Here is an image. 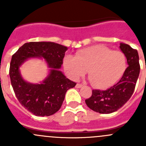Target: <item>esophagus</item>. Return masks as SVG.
<instances>
[{
    "label": "esophagus",
    "mask_w": 146,
    "mask_h": 146,
    "mask_svg": "<svg viewBox=\"0 0 146 146\" xmlns=\"http://www.w3.org/2000/svg\"><path fill=\"white\" fill-rule=\"evenodd\" d=\"M82 86H83V85H82V84H80V83H77V84H76V87L77 88H80Z\"/></svg>",
    "instance_id": "1"
}]
</instances>
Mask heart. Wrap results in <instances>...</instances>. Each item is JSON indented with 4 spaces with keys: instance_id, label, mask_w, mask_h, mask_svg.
I'll return each mask as SVG.
<instances>
[{
    "instance_id": "obj_1",
    "label": "heart",
    "mask_w": 146,
    "mask_h": 146,
    "mask_svg": "<svg viewBox=\"0 0 146 146\" xmlns=\"http://www.w3.org/2000/svg\"><path fill=\"white\" fill-rule=\"evenodd\" d=\"M63 64L66 74L72 80H78L88 70L91 85L98 89H106L121 78L127 68V60L121 51L95 45L79 50L75 56H65Z\"/></svg>"
}]
</instances>
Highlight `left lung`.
Instances as JSON below:
<instances>
[{
	"mask_svg": "<svg viewBox=\"0 0 146 146\" xmlns=\"http://www.w3.org/2000/svg\"><path fill=\"white\" fill-rule=\"evenodd\" d=\"M120 48L125 54L129 65L120 80L106 90H92V96L85 100L90 109L100 114L114 112L124 105L134 92L140 73L139 56L136 49L121 43Z\"/></svg>",
	"mask_w": 146,
	"mask_h": 146,
	"instance_id": "8db88e82",
	"label": "left lung"
}]
</instances>
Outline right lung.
Instances as JSON below:
<instances>
[{
    "label": "right lung",
    "mask_w": 146,
    "mask_h": 146,
    "mask_svg": "<svg viewBox=\"0 0 146 146\" xmlns=\"http://www.w3.org/2000/svg\"><path fill=\"white\" fill-rule=\"evenodd\" d=\"M68 48L49 42L25 43L12 56L9 75L15 96L20 104L36 116L52 115L61 108L68 90L76 82L66 77L59 68ZM42 57L52 69L41 84H32L23 80L19 67L27 58Z\"/></svg>",
    "instance_id": "obj_1"
}]
</instances>
